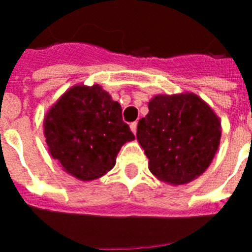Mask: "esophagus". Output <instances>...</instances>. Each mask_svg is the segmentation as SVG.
<instances>
[{"label":"esophagus","instance_id":"obj_1","mask_svg":"<svg viewBox=\"0 0 252 252\" xmlns=\"http://www.w3.org/2000/svg\"><path fill=\"white\" fill-rule=\"evenodd\" d=\"M130 130L133 132L134 134H136V132H137V123H130Z\"/></svg>","mask_w":252,"mask_h":252}]
</instances>
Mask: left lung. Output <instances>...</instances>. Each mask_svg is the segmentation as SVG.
I'll use <instances>...</instances> for the list:
<instances>
[{"label": "left lung", "instance_id": "8db88e82", "mask_svg": "<svg viewBox=\"0 0 252 252\" xmlns=\"http://www.w3.org/2000/svg\"><path fill=\"white\" fill-rule=\"evenodd\" d=\"M148 107L149 114L138 122L137 141L149 158V170L166 183H189L219 149L220 119L192 93L156 95Z\"/></svg>", "mask_w": 252, "mask_h": 252}]
</instances>
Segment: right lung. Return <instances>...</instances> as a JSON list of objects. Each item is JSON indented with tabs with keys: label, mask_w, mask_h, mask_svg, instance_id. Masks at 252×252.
I'll use <instances>...</instances> for the list:
<instances>
[{
	"label": "right lung",
	"mask_w": 252,
	"mask_h": 252,
	"mask_svg": "<svg viewBox=\"0 0 252 252\" xmlns=\"http://www.w3.org/2000/svg\"><path fill=\"white\" fill-rule=\"evenodd\" d=\"M44 136L51 156L80 180L107 174L122 146L134 140L122 106L99 85H77L61 95L45 115Z\"/></svg>",
	"instance_id": "obj_1"
}]
</instances>
